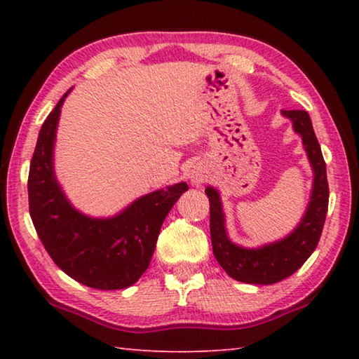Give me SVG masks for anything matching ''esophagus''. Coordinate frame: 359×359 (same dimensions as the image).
<instances>
[{
    "instance_id": "34e87169",
    "label": "esophagus",
    "mask_w": 359,
    "mask_h": 359,
    "mask_svg": "<svg viewBox=\"0 0 359 359\" xmlns=\"http://www.w3.org/2000/svg\"><path fill=\"white\" fill-rule=\"evenodd\" d=\"M191 180L194 182V184H199V182H201V179H199V177H198V175H193V177H191Z\"/></svg>"
}]
</instances>
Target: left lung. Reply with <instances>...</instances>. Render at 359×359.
I'll return each mask as SVG.
<instances>
[{
	"instance_id": "left-lung-1",
	"label": "left lung",
	"mask_w": 359,
	"mask_h": 359,
	"mask_svg": "<svg viewBox=\"0 0 359 359\" xmlns=\"http://www.w3.org/2000/svg\"><path fill=\"white\" fill-rule=\"evenodd\" d=\"M293 121V128L302 136L309 161L313 168V190L306 215L293 233L276 244L264 245L257 250L242 248L229 242L224 231L222 203L214 188H205L210 203V239L212 250L224 272L234 280L271 285L283 280L299 269L318 245L326 220L330 187L326 179V163L315 136L311 117L306 111H282Z\"/></svg>"
}]
</instances>
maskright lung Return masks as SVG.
<instances>
[{"label":"right lung","mask_w":359,"mask_h":359,"mask_svg":"<svg viewBox=\"0 0 359 359\" xmlns=\"http://www.w3.org/2000/svg\"><path fill=\"white\" fill-rule=\"evenodd\" d=\"M66 92L41 126L28 174L29 215L42 245L60 269L96 290L131 287L147 269L168 212L185 182L139 198L107 220L79 214L66 201L53 175L52 150Z\"/></svg>","instance_id":"add662e5"}]
</instances>
